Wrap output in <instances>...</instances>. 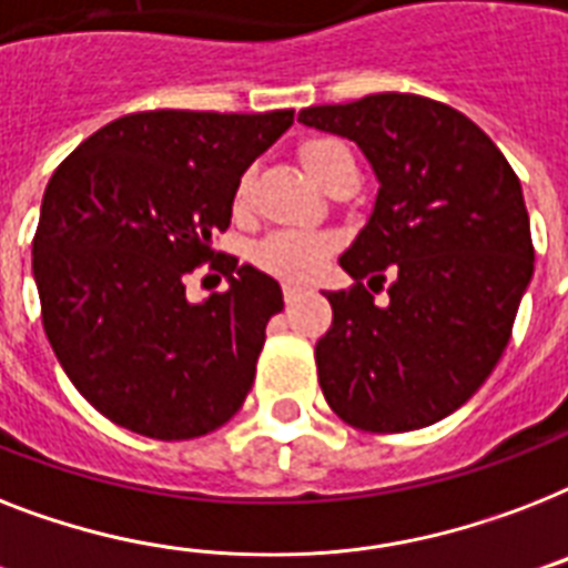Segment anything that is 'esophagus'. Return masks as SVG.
Instances as JSON below:
<instances>
[{"label":"esophagus","mask_w":568,"mask_h":568,"mask_svg":"<svg viewBox=\"0 0 568 568\" xmlns=\"http://www.w3.org/2000/svg\"><path fill=\"white\" fill-rule=\"evenodd\" d=\"M300 294H303V288H300V285H292V283H285V285H283L285 303H294V300H297Z\"/></svg>","instance_id":"esophagus-1"}]
</instances>
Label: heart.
Returning <instances> with one entry per match:
<instances>
[{"instance_id":"1","label":"heart","mask_w":568,"mask_h":568,"mask_svg":"<svg viewBox=\"0 0 568 568\" xmlns=\"http://www.w3.org/2000/svg\"><path fill=\"white\" fill-rule=\"evenodd\" d=\"M347 149L335 140H308L300 149V163L317 183H324L326 172ZM251 180L242 178L236 186V210L247 204ZM335 239L317 230H276L271 236L260 239L251 247V262L265 274L283 280V283H308L329 260Z\"/></svg>"}]
</instances>
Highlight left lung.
<instances>
[{
  "label": "left lung",
  "mask_w": 568,
  "mask_h": 568,
  "mask_svg": "<svg viewBox=\"0 0 568 568\" xmlns=\"http://www.w3.org/2000/svg\"><path fill=\"white\" fill-rule=\"evenodd\" d=\"M297 122L356 142L379 180L371 219L338 260L356 283L326 292L321 390L362 432L432 426L490 376L531 283L519 178L476 122L412 92L306 108ZM385 270L395 280L376 304Z\"/></svg>",
  "instance_id": "obj_1"
}]
</instances>
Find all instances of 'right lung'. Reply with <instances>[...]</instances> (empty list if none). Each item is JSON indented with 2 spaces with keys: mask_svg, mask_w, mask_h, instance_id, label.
I'll return each instance as SVG.
<instances>
[{
  "mask_svg": "<svg viewBox=\"0 0 568 568\" xmlns=\"http://www.w3.org/2000/svg\"><path fill=\"white\" fill-rule=\"evenodd\" d=\"M294 110H149L104 124L54 169L31 244L45 338L87 403L154 440H192L242 408L276 280L221 265L230 288L186 300V274L230 227L242 174Z\"/></svg>",
  "mask_w": 568,
  "mask_h": 568,
  "instance_id": "add662e5",
  "label": "right lung"
}]
</instances>
